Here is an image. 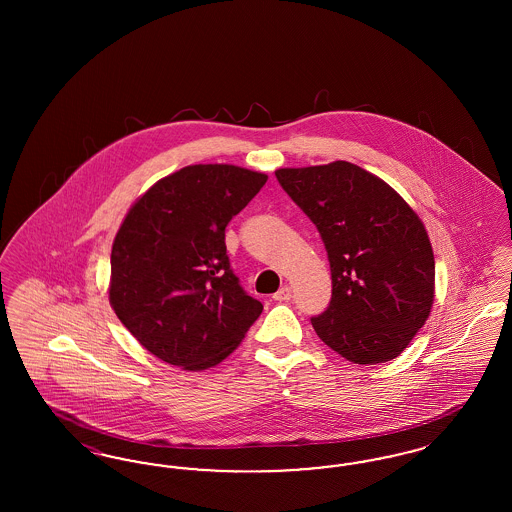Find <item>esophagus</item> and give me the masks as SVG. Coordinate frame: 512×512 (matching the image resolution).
Here are the masks:
<instances>
[{"label": "esophagus", "instance_id": "obj_1", "mask_svg": "<svg viewBox=\"0 0 512 512\" xmlns=\"http://www.w3.org/2000/svg\"><path fill=\"white\" fill-rule=\"evenodd\" d=\"M272 299H274V301H290V299H292V288H288V286L280 288L278 292L272 295Z\"/></svg>", "mask_w": 512, "mask_h": 512}]
</instances>
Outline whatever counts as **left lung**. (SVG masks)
<instances>
[{
    "label": "left lung",
    "instance_id": "1",
    "mask_svg": "<svg viewBox=\"0 0 512 512\" xmlns=\"http://www.w3.org/2000/svg\"><path fill=\"white\" fill-rule=\"evenodd\" d=\"M276 178L324 242L332 299L318 338L357 365L401 355L430 317L436 263L422 220L382 178L334 161Z\"/></svg>",
    "mask_w": 512,
    "mask_h": 512
}]
</instances>
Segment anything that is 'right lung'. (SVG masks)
<instances>
[{
    "label": "right lung",
    "mask_w": 512,
    "mask_h": 512,
    "mask_svg": "<svg viewBox=\"0 0 512 512\" xmlns=\"http://www.w3.org/2000/svg\"><path fill=\"white\" fill-rule=\"evenodd\" d=\"M267 178L234 165H190L126 213L111 249L109 301L161 361L184 370L219 365L263 313L230 268L224 230Z\"/></svg>",
    "instance_id": "add662e5"
}]
</instances>
